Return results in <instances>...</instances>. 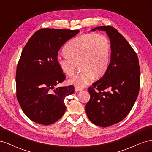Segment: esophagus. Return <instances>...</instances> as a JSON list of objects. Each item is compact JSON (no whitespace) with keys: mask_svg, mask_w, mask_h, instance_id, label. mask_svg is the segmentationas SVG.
Returning a JSON list of instances; mask_svg holds the SVG:
<instances>
[{"mask_svg":"<svg viewBox=\"0 0 152 152\" xmlns=\"http://www.w3.org/2000/svg\"><path fill=\"white\" fill-rule=\"evenodd\" d=\"M81 90H82V89H81V88H79V87H75V92L80 91H81Z\"/></svg>","mask_w":152,"mask_h":152,"instance_id":"1","label":"esophagus"}]
</instances>
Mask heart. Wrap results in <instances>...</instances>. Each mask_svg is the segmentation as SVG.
<instances>
[{
	"mask_svg": "<svg viewBox=\"0 0 152 152\" xmlns=\"http://www.w3.org/2000/svg\"><path fill=\"white\" fill-rule=\"evenodd\" d=\"M66 56L56 58L58 66L68 76L74 74L78 65L82 70L68 80V83L82 88L88 85L94 77L104 75L108 67L111 45L103 34H86L73 39L65 48Z\"/></svg>",
	"mask_w": 152,
	"mask_h": 152,
	"instance_id": "obj_1",
	"label": "heart"
}]
</instances>
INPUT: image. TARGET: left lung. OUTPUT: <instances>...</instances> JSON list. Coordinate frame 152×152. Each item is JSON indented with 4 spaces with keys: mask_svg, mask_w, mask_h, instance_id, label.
I'll list each match as a JSON object with an SVG mask.
<instances>
[{
    "mask_svg": "<svg viewBox=\"0 0 152 152\" xmlns=\"http://www.w3.org/2000/svg\"><path fill=\"white\" fill-rule=\"evenodd\" d=\"M105 31L111 43V57L107 71L89 87L90 100L86 105L89 120L103 127L122 121L138 96L140 68L138 58L127 40L111 26L92 29Z\"/></svg>",
    "mask_w": 152,
    "mask_h": 152,
    "instance_id": "1",
    "label": "left lung"
}]
</instances>
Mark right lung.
<instances>
[{
    "mask_svg": "<svg viewBox=\"0 0 152 152\" xmlns=\"http://www.w3.org/2000/svg\"><path fill=\"white\" fill-rule=\"evenodd\" d=\"M79 30L42 28L35 32L22 50L16 73V97L31 121L48 126L65 112V97L74 87H59L65 79L56 58L61 47Z\"/></svg>",
    "mask_w": 152,
    "mask_h": 152,
    "instance_id": "add662e5",
    "label": "right lung"
}]
</instances>
